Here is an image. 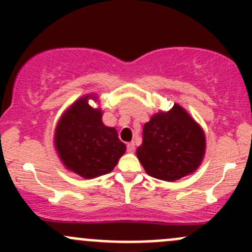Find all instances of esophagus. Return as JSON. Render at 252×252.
<instances>
[{
    "mask_svg": "<svg viewBox=\"0 0 252 252\" xmlns=\"http://www.w3.org/2000/svg\"><path fill=\"white\" fill-rule=\"evenodd\" d=\"M126 150H128V152H134V151H135V142H134V141L129 142V144L126 145Z\"/></svg>",
    "mask_w": 252,
    "mask_h": 252,
    "instance_id": "esophagus-1",
    "label": "esophagus"
}]
</instances>
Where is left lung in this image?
<instances>
[{"label":"left lung","instance_id":"left-lung-1","mask_svg":"<svg viewBox=\"0 0 252 252\" xmlns=\"http://www.w3.org/2000/svg\"><path fill=\"white\" fill-rule=\"evenodd\" d=\"M206 138L200 124L178 103L159 111L142 128L136 156L145 172L156 179L174 182L194 173L201 164Z\"/></svg>","mask_w":252,"mask_h":252}]
</instances>
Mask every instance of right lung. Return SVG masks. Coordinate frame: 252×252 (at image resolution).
<instances>
[{
  "label": "right lung",
  "mask_w": 252,
  "mask_h": 252,
  "mask_svg": "<svg viewBox=\"0 0 252 252\" xmlns=\"http://www.w3.org/2000/svg\"><path fill=\"white\" fill-rule=\"evenodd\" d=\"M97 98L88 94L73 102L58 119L53 136L63 166L85 179L110 173L126 150L116 128L103 124L102 110L89 105Z\"/></svg>",
  "instance_id": "obj_1"
}]
</instances>
